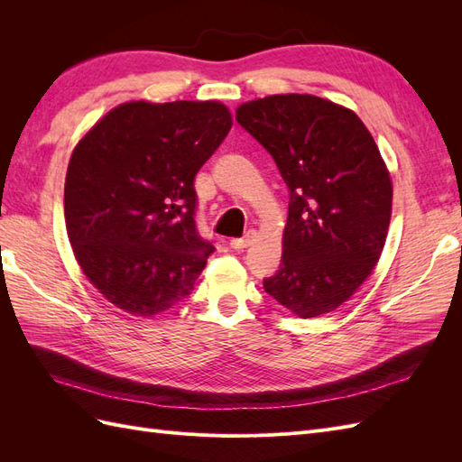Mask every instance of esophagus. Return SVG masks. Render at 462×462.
I'll return each mask as SVG.
<instances>
[{
	"mask_svg": "<svg viewBox=\"0 0 462 462\" xmlns=\"http://www.w3.org/2000/svg\"><path fill=\"white\" fill-rule=\"evenodd\" d=\"M253 241H254V231H250V233H246L243 236V239H233L229 245L235 250H245V248H248L250 245H253Z\"/></svg>",
	"mask_w": 462,
	"mask_h": 462,
	"instance_id": "34e87169",
	"label": "esophagus"
}]
</instances>
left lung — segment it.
<instances>
[{"label":"left lung","mask_w":462,"mask_h":462,"mask_svg":"<svg viewBox=\"0 0 462 462\" xmlns=\"http://www.w3.org/2000/svg\"><path fill=\"white\" fill-rule=\"evenodd\" d=\"M289 187L283 254L263 289L299 318L339 309L366 282L387 239L393 185L353 109L312 94L236 107Z\"/></svg>","instance_id":"obj_1"}]
</instances>
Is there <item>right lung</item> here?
<instances>
[{"mask_svg": "<svg viewBox=\"0 0 462 462\" xmlns=\"http://www.w3.org/2000/svg\"><path fill=\"white\" fill-rule=\"evenodd\" d=\"M221 102H125L80 138L65 177V226L88 282L152 318L194 289L214 246L194 223V175L231 131Z\"/></svg>", "mask_w": 462, "mask_h": 462, "instance_id": "add662e5", "label": "right lung"}]
</instances>
